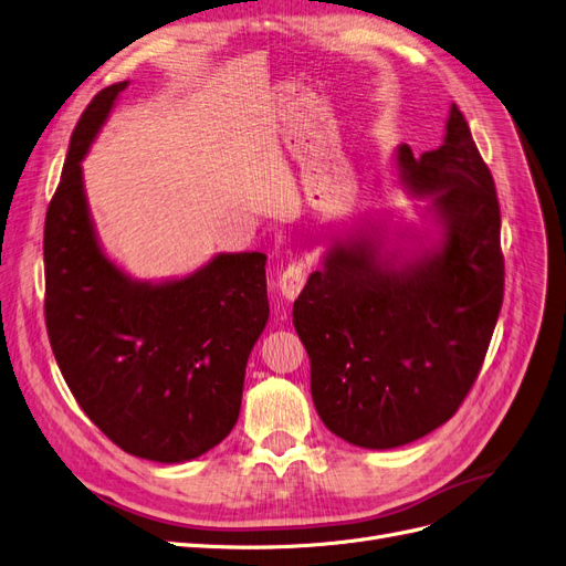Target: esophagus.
<instances>
[{
    "label": "esophagus",
    "mask_w": 566,
    "mask_h": 566,
    "mask_svg": "<svg viewBox=\"0 0 566 566\" xmlns=\"http://www.w3.org/2000/svg\"><path fill=\"white\" fill-rule=\"evenodd\" d=\"M304 283H306V264H302V262L287 264V269L283 271L281 279H279L281 295L292 302V300H295V297L300 295V292H302Z\"/></svg>",
    "instance_id": "esophagus-1"
}]
</instances>
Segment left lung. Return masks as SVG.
<instances>
[{
    "label": "left lung",
    "mask_w": 566,
    "mask_h": 566,
    "mask_svg": "<svg viewBox=\"0 0 566 566\" xmlns=\"http://www.w3.org/2000/svg\"><path fill=\"white\" fill-rule=\"evenodd\" d=\"M398 166L431 197L438 250L394 266L369 239L335 243L292 306L318 417L367 450L419 440L457 415L503 304L496 187L461 109L452 105L438 149L415 159L402 145Z\"/></svg>",
    "instance_id": "obj_1"
}]
</instances>
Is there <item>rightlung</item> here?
Masks as SVG:
<instances>
[{"label":"right lung","mask_w":566,"mask_h":566,"mask_svg":"<svg viewBox=\"0 0 566 566\" xmlns=\"http://www.w3.org/2000/svg\"><path fill=\"white\" fill-rule=\"evenodd\" d=\"M128 82L97 93L70 138L44 224V318L86 417L124 452L178 463L220 444L269 318L266 255H218L197 274L138 283L95 241L82 159Z\"/></svg>","instance_id":"1"}]
</instances>
